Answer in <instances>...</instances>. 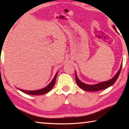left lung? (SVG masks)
Segmentation results:
<instances>
[{"mask_svg": "<svg viewBox=\"0 0 129 129\" xmlns=\"http://www.w3.org/2000/svg\"><path fill=\"white\" fill-rule=\"evenodd\" d=\"M113 29L116 31V29L115 26L113 25ZM116 32H117L116 31ZM121 67H122V64H121L120 68L119 71L117 72V73L116 74L115 76L113 77L112 79H110V80L105 81V82H102L99 83L94 84H87L84 83L82 82V81L79 80V79L77 77V75L76 74V72H75L76 73V82L77 85L79 86V87H80L81 89L84 90L86 91H96L99 90H103L106 89V88L110 87V86H112L114 83L116 82V81L117 80V79L119 77V74L120 73L121 70Z\"/></svg>", "mask_w": 129, "mask_h": 129, "instance_id": "1", "label": "left lung"}]
</instances>
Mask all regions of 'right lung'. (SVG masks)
I'll return each mask as SVG.
<instances>
[{"label":"right lung","mask_w":129,"mask_h":129,"mask_svg":"<svg viewBox=\"0 0 129 129\" xmlns=\"http://www.w3.org/2000/svg\"><path fill=\"white\" fill-rule=\"evenodd\" d=\"M58 73V72L56 73L55 76H54V78L53 79L50 83H49L47 86H46L45 87L43 88V89H39V90H23V89H20L19 88H17V89L20 90V91H22V92L24 93H26V94H30V95H41V94H44L49 92V91L51 90V89H52L53 87L54 84H55L56 77H57V75Z\"/></svg>","instance_id":"right-lung-1"}]
</instances>
